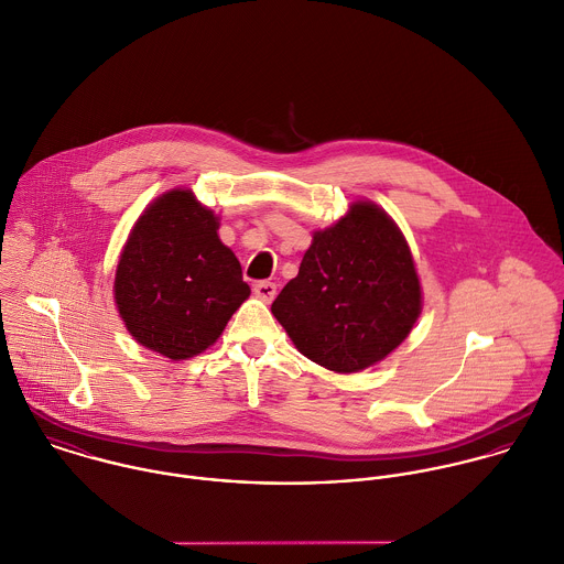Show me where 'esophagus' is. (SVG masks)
<instances>
[{"label": "esophagus", "instance_id": "1", "mask_svg": "<svg viewBox=\"0 0 564 564\" xmlns=\"http://www.w3.org/2000/svg\"><path fill=\"white\" fill-rule=\"evenodd\" d=\"M254 294H257L261 301L270 303V301L276 296V285L270 283V281H259V283H254Z\"/></svg>", "mask_w": 564, "mask_h": 564}]
</instances>
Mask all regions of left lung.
<instances>
[{"label":"left lung","mask_w":564,"mask_h":564,"mask_svg":"<svg viewBox=\"0 0 564 564\" xmlns=\"http://www.w3.org/2000/svg\"><path fill=\"white\" fill-rule=\"evenodd\" d=\"M296 349L312 362L356 373L384 360L422 314L411 248L373 202H356L316 230L299 274L272 303Z\"/></svg>","instance_id":"left-lung-1"}]
</instances>
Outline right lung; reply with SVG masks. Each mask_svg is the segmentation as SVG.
<instances>
[{
  "mask_svg": "<svg viewBox=\"0 0 564 564\" xmlns=\"http://www.w3.org/2000/svg\"><path fill=\"white\" fill-rule=\"evenodd\" d=\"M219 219L188 188L144 208L120 252L113 299L127 332L171 360L206 351L250 296Z\"/></svg>",
  "mask_w": 564,
  "mask_h": 564,
  "instance_id": "obj_1",
  "label": "right lung"
}]
</instances>
